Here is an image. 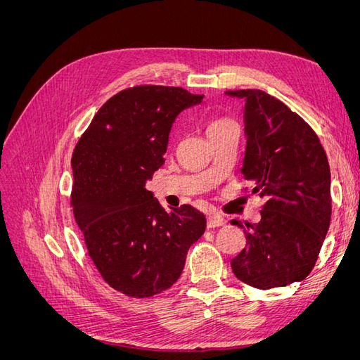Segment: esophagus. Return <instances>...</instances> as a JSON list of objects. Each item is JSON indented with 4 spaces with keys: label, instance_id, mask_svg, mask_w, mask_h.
<instances>
[{
    "label": "esophagus",
    "instance_id": "esophagus-1",
    "mask_svg": "<svg viewBox=\"0 0 360 360\" xmlns=\"http://www.w3.org/2000/svg\"><path fill=\"white\" fill-rule=\"evenodd\" d=\"M225 222L221 217H207V228H216V226H222Z\"/></svg>",
    "mask_w": 360,
    "mask_h": 360
}]
</instances>
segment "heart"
Here are the masks:
<instances>
[{
  "mask_svg": "<svg viewBox=\"0 0 360 360\" xmlns=\"http://www.w3.org/2000/svg\"><path fill=\"white\" fill-rule=\"evenodd\" d=\"M230 124H236V123L233 122V120H230V118H216L209 124V127H207V134L212 132V130L222 129V127L230 126Z\"/></svg>",
  "mask_w": 360,
  "mask_h": 360,
  "instance_id": "b5f03b06",
  "label": "heart"
}]
</instances>
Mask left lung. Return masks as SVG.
I'll list each match as a JSON object with an SVG mask.
<instances>
[{
	"mask_svg": "<svg viewBox=\"0 0 360 360\" xmlns=\"http://www.w3.org/2000/svg\"><path fill=\"white\" fill-rule=\"evenodd\" d=\"M245 101L242 174L266 202L258 224L245 228L246 248L234 275L259 290L307 278L330 224V168L319 136L296 112L261 90L225 91Z\"/></svg>",
	"mask_w": 360,
	"mask_h": 360,
	"instance_id": "left-lung-1",
	"label": "left lung"
}]
</instances>
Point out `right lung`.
Instances as JSON below:
<instances>
[{"label":"right lung","mask_w":360,"mask_h":360,"mask_svg":"<svg viewBox=\"0 0 360 360\" xmlns=\"http://www.w3.org/2000/svg\"><path fill=\"white\" fill-rule=\"evenodd\" d=\"M180 86L139 85L117 93L94 118L72 156L73 214L103 279L130 297L169 288L205 216L184 204L165 210L146 189L165 159L180 112L202 102Z\"/></svg>","instance_id":"obj_1"}]
</instances>
